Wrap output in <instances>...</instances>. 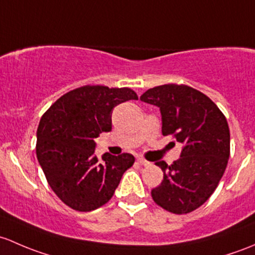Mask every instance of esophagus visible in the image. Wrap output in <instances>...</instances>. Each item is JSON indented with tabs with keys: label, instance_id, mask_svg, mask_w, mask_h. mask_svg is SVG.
Wrapping results in <instances>:
<instances>
[{
	"label": "esophagus",
	"instance_id": "1",
	"mask_svg": "<svg viewBox=\"0 0 255 255\" xmlns=\"http://www.w3.org/2000/svg\"><path fill=\"white\" fill-rule=\"evenodd\" d=\"M137 162L141 164V166H148V164H149L148 161H146L145 158H141V157H138Z\"/></svg>",
	"mask_w": 255,
	"mask_h": 255
}]
</instances>
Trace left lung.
Here are the masks:
<instances>
[{
  "label": "left lung",
  "instance_id": "obj_1",
  "mask_svg": "<svg viewBox=\"0 0 255 255\" xmlns=\"http://www.w3.org/2000/svg\"><path fill=\"white\" fill-rule=\"evenodd\" d=\"M140 99L158 107L162 133L183 145L180 158L157 162L163 180L152 189L154 203L173 214H189L212 195L230 157V128L224 113L205 96L185 85L149 88Z\"/></svg>",
  "mask_w": 255,
  "mask_h": 255
}]
</instances>
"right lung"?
<instances>
[{
  "label": "right lung",
  "mask_w": 255,
  "mask_h": 255,
  "mask_svg": "<svg viewBox=\"0 0 255 255\" xmlns=\"http://www.w3.org/2000/svg\"><path fill=\"white\" fill-rule=\"evenodd\" d=\"M131 99L137 94L127 87L83 86L60 97L41 117L36 157L50 188L71 209L87 212L108 203L135 162L130 153H104L102 159L94 153V138L112 130L113 109Z\"/></svg>",
  "instance_id": "obj_1"
}]
</instances>
